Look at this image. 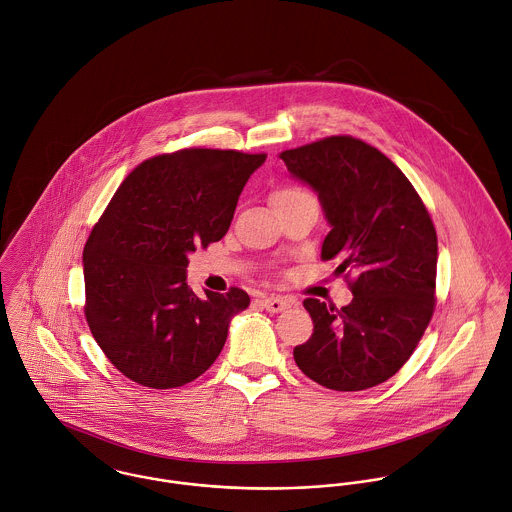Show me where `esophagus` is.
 <instances>
[{
	"label": "esophagus",
	"instance_id": "obj_1",
	"mask_svg": "<svg viewBox=\"0 0 512 512\" xmlns=\"http://www.w3.org/2000/svg\"><path fill=\"white\" fill-rule=\"evenodd\" d=\"M261 305L265 307V310H269V312H283V310H287V308L293 305V301L283 299V297H267V299L261 301Z\"/></svg>",
	"mask_w": 512,
	"mask_h": 512
}]
</instances>
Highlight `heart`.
<instances>
[{
    "mask_svg": "<svg viewBox=\"0 0 512 512\" xmlns=\"http://www.w3.org/2000/svg\"><path fill=\"white\" fill-rule=\"evenodd\" d=\"M305 198H310L308 192L301 188H295V186H287V188H279L277 192H273L271 204H289V202H297V200H305Z\"/></svg>",
    "mask_w": 512,
    "mask_h": 512,
    "instance_id": "heart-1",
    "label": "heart"
}]
</instances>
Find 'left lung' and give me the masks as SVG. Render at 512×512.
I'll use <instances>...</instances> for the list:
<instances>
[{
    "label": "left lung",
    "instance_id": "obj_1",
    "mask_svg": "<svg viewBox=\"0 0 512 512\" xmlns=\"http://www.w3.org/2000/svg\"><path fill=\"white\" fill-rule=\"evenodd\" d=\"M291 178L318 196L330 225L322 259L356 271L352 303L307 299L314 332L295 362L336 392L374 388L415 350L435 307L437 235L404 172L378 148L330 136L281 154Z\"/></svg>",
    "mask_w": 512,
    "mask_h": 512
}]
</instances>
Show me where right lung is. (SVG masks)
<instances>
[{
	"label": "right lung",
	"mask_w": 512,
	"mask_h": 512,
	"mask_svg": "<svg viewBox=\"0 0 512 512\" xmlns=\"http://www.w3.org/2000/svg\"><path fill=\"white\" fill-rule=\"evenodd\" d=\"M265 154L190 148L142 162L116 190L83 253L87 322L132 382L168 390L215 362L249 295L188 287V255L219 241Z\"/></svg>",
	"instance_id": "add662e5"
}]
</instances>
